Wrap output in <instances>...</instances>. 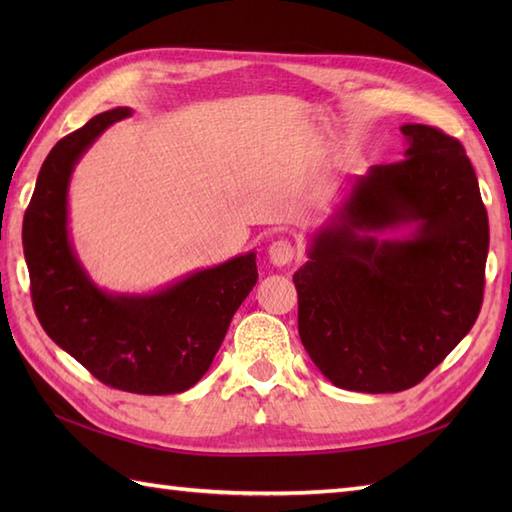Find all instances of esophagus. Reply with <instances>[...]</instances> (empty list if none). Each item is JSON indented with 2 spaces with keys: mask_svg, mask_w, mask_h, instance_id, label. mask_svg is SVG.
<instances>
[{
  "mask_svg": "<svg viewBox=\"0 0 512 512\" xmlns=\"http://www.w3.org/2000/svg\"><path fill=\"white\" fill-rule=\"evenodd\" d=\"M268 259H270V264L277 268L288 266L292 259H295V246L286 242V239H277V242L268 246Z\"/></svg>",
  "mask_w": 512,
  "mask_h": 512,
  "instance_id": "obj_1",
  "label": "esophagus"
}]
</instances>
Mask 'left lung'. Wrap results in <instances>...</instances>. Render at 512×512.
I'll use <instances>...</instances> for the list:
<instances>
[{
  "label": "left lung",
  "instance_id": "8db88e82",
  "mask_svg": "<svg viewBox=\"0 0 512 512\" xmlns=\"http://www.w3.org/2000/svg\"><path fill=\"white\" fill-rule=\"evenodd\" d=\"M405 160L350 180L292 281L299 336L332 385L394 394L418 385L480 314L488 215L460 140L407 123ZM409 227L405 238L380 232Z\"/></svg>",
  "mask_w": 512,
  "mask_h": 512
}]
</instances>
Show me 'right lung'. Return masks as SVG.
Listing matches in <instances>:
<instances>
[{"label": "right lung", "mask_w": 512, "mask_h": 512, "mask_svg": "<svg viewBox=\"0 0 512 512\" xmlns=\"http://www.w3.org/2000/svg\"><path fill=\"white\" fill-rule=\"evenodd\" d=\"M129 107L96 114L43 160L24 215V255L41 328L101 383L165 396L209 372L233 314L257 284L255 253L195 270L149 295L99 288L74 253L68 228L72 171Z\"/></svg>", "instance_id": "add662e5"}]
</instances>
